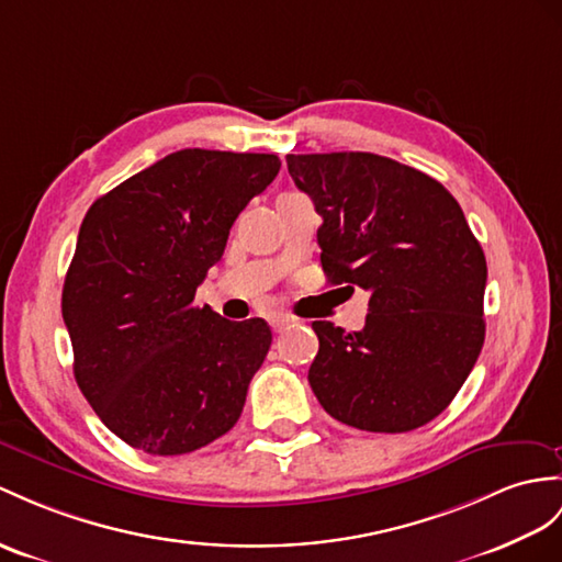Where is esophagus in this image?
<instances>
[{
	"label": "esophagus",
	"mask_w": 562,
	"mask_h": 562,
	"mask_svg": "<svg viewBox=\"0 0 562 562\" xmlns=\"http://www.w3.org/2000/svg\"><path fill=\"white\" fill-rule=\"evenodd\" d=\"M291 322L293 319L285 312H269V324H271L273 331H281V328H285Z\"/></svg>",
	"instance_id": "34e87169"
}]
</instances>
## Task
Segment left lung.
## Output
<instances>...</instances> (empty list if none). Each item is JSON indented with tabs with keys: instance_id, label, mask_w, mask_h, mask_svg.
<instances>
[{
	"instance_id": "obj_1",
	"label": "left lung",
	"mask_w": 562,
	"mask_h": 562,
	"mask_svg": "<svg viewBox=\"0 0 562 562\" xmlns=\"http://www.w3.org/2000/svg\"><path fill=\"white\" fill-rule=\"evenodd\" d=\"M285 161L322 216L326 279L369 291L362 331L312 324L319 352L310 386L348 427L413 431L443 413L482 352V245L458 200L401 161L372 153Z\"/></svg>"
}]
</instances>
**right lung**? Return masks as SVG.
I'll return each mask as SVG.
<instances>
[{
    "mask_svg": "<svg viewBox=\"0 0 562 562\" xmlns=\"http://www.w3.org/2000/svg\"><path fill=\"white\" fill-rule=\"evenodd\" d=\"M279 169L277 155L178 149L94 200L80 224L61 293L74 374L104 427L143 453H193L243 413L271 328L193 300Z\"/></svg>",
    "mask_w": 562,
    "mask_h": 562,
    "instance_id": "obj_1",
    "label": "right lung"
}]
</instances>
